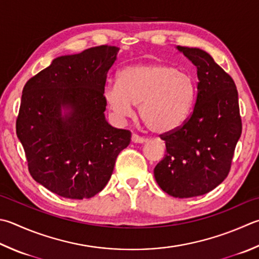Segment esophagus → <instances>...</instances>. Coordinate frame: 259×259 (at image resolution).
Instances as JSON below:
<instances>
[{
	"label": "esophagus",
	"mask_w": 259,
	"mask_h": 259,
	"mask_svg": "<svg viewBox=\"0 0 259 259\" xmlns=\"http://www.w3.org/2000/svg\"><path fill=\"white\" fill-rule=\"evenodd\" d=\"M132 142H134V143H144V142H146V139H144V138H142V136H140V135L134 133L133 135H132Z\"/></svg>",
	"instance_id": "34e87169"
}]
</instances>
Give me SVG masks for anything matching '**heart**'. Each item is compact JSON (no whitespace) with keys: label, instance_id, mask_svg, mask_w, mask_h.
<instances>
[{"label":"heart","instance_id":"b5f03b06","mask_svg":"<svg viewBox=\"0 0 259 259\" xmlns=\"http://www.w3.org/2000/svg\"><path fill=\"white\" fill-rule=\"evenodd\" d=\"M196 98V82L186 72L168 64L126 67L118 82L105 89V99L118 119L134 114L139 106L141 119L154 133H169L188 118Z\"/></svg>","mask_w":259,"mask_h":259}]
</instances>
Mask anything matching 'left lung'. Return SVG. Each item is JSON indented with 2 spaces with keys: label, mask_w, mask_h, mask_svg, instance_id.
Wrapping results in <instances>:
<instances>
[{
  "label": "left lung",
  "mask_w": 259,
  "mask_h": 259,
  "mask_svg": "<svg viewBox=\"0 0 259 259\" xmlns=\"http://www.w3.org/2000/svg\"><path fill=\"white\" fill-rule=\"evenodd\" d=\"M177 50L197 67V96L185 123L160 135L167 152L154 177L170 196L189 198L211 192L227 178L242 124L232 77L206 52Z\"/></svg>",
  "instance_id": "1"
}]
</instances>
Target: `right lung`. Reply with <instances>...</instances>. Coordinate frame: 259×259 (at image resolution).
<instances>
[{
  "label": "right lung",
  "instance_id": "add662e5",
  "mask_svg": "<svg viewBox=\"0 0 259 259\" xmlns=\"http://www.w3.org/2000/svg\"><path fill=\"white\" fill-rule=\"evenodd\" d=\"M118 47L101 45L57 57L29 79L17 135L37 183L62 197L83 199L105 188L132 133L105 119L107 72ZM62 108H70L63 117Z\"/></svg>",
  "mask_w": 259,
  "mask_h": 259
}]
</instances>
